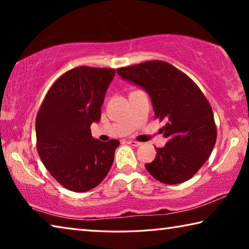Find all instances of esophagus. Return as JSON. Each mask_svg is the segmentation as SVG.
Instances as JSON below:
<instances>
[{"label":"esophagus","instance_id":"esophagus-1","mask_svg":"<svg viewBox=\"0 0 249 249\" xmlns=\"http://www.w3.org/2000/svg\"><path fill=\"white\" fill-rule=\"evenodd\" d=\"M127 144L130 145V146H134V147H137V146L142 145L140 142H136V141H127Z\"/></svg>","mask_w":249,"mask_h":249}]
</instances>
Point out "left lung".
Returning a JSON list of instances; mask_svg holds the SVG:
<instances>
[{
    "label": "left lung",
    "instance_id": "8db88e82",
    "mask_svg": "<svg viewBox=\"0 0 249 249\" xmlns=\"http://www.w3.org/2000/svg\"><path fill=\"white\" fill-rule=\"evenodd\" d=\"M127 81L149 94L155 117L167 123L168 138L157 148L147 171L159 182L178 184L191 179L210 157L216 142L212 107L192 79L166 61L151 60L117 69Z\"/></svg>",
    "mask_w": 249,
    "mask_h": 249
}]
</instances>
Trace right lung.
<instances>
[{"instance_id":"right-lung-1","label":"right lung","mask_w":249,"mask_h":249,"mask_svg":"<svg viewBox=\"0 0 249 249\" xmlns=\"http://www.w3.org/2000/svg\"><path fill=\"white\" fill-rule=\"evenodd\" d=\"M114 69L81 66L67 71L50 87L36 116L37 153L62 187L86 192L102 182L120 142L92 137L90 126L101 119Z\"/></svg>"}]
</instances>
